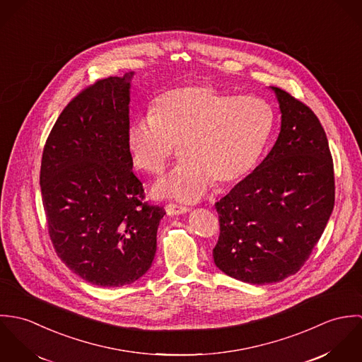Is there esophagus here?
<instances>
[{"label": "esophagus", "mask_w": 362, "mask_h": 362, "mask_svg": "<svg viewBox=\"0 0 362 362\" xmlns=\"http://www.w3.org/2000/svg\"><path fill=\"white\" fill-rule=\"evenodd\" d=\"M165 211L168 216H178V214H184L187 211H189V209L185 206H180V205H174V204H168L165 206Z\"/></svg>", "instance_id": "esophagus-1"}]
</instances>
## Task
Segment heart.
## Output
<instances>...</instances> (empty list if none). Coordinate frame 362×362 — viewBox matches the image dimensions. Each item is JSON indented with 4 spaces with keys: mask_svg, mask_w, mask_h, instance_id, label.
I'll return each mask as SVG.
<instances>
[{
    "mask_svg": "<svg viewBox=\"0 0 362 362\" xmlns=\"http://www.w3.org/2000/svg\"><path fill=\"white\" fill-rule=\"evenodd\" d=\"M274 128L270 104L234 96L197 82L160 93L148 117L134 119L125 136L132 164L151 175L167 168L177 145L182 157L155 188L156 195L192 202L211 185L240 182L258 164Z\"/></svg>",
    "mask_w": 362,
    "mask_h": 362,
    "instance_id": "b5f03b06",
    "label": "heart"
}]
</instances>
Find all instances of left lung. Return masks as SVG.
Here are the masks:
<instances>
[{
    "mask_svg": "<svg viewBox=\"0 0 362 362\" xmlns=\"http://www.w3.org/2000/svg\"><path fill=\"white\" fill-rule=\"evenodd\" d=\"M274 92L281 127L258 167L214 206L220 235L216 266L251 284L281 281L310 258L334 206V173L327 138L308 105Z\"/></svg>",
    "mask_w": 362,
    "mask_h": 362,
    "instance_id": "8db88e82",
    "label": "left lung"
}]
</instances>
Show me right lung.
<instances>
[{
	"mask_svg": "<svg viewBox=\"0 0 362 362\" xmlns=\"http://www.w3.org/2000/svg\"><path fill=\"white\" fill-rule=\"evenodd\" d=\"M134 72L83 89L62 110L45 145L40 188L54 250L100 287L141 279L152 266L164 209L144 204L125 136Z\"/></svg>",
	"mask_w": 362,
	"mask_h": 362,
	"instance_id": "right-lung-1",
	"label": "right lung"
}]
</instances>
